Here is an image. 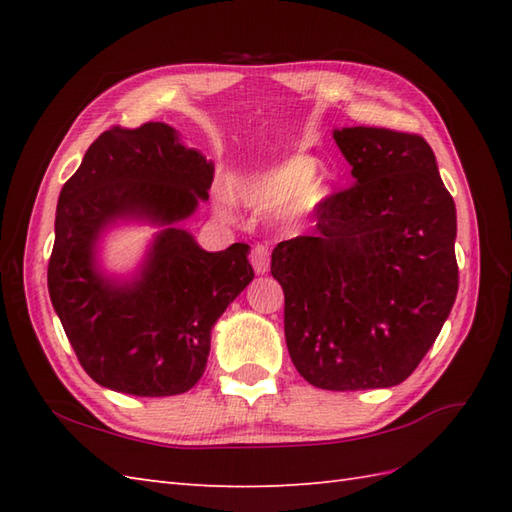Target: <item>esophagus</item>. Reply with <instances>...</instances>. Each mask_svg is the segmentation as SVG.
<instances>
[{
	"instance_id": "1",
	"label": "esophagus",
	"mask_w": 512,
	"mask_h": 512,
	"mask_svg": "<svg viewBox=\"0 0 512 512\" xmlns=\"http://www.w3.org/2000/svg\"><path fill=\"white\" fill-rule=\"evenodd\" d=\"M250 264H253L257 275H266L268 268H270V253H268V248L262 246V244H257V246L253 248V253H250Z\"/></svg>"
}]
</instances>
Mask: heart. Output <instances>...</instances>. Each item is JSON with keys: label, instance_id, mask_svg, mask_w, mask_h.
Instances as JSON below:
<instances>
[{"label": "heart", "instance_id": "b5f03b06", "mask_svg": "<svg viewBox=\"0 0 512 512\" xmlns=\"http://www.w3.org/2000/svg\"><path fill=\"white\" fill-rule=\"evenodd\" d=\"M317 176V162L308 156H290L235 184V198L248 209L270 213L284 209L290 222L314 213L328 200L330 187Z\"/></svg>", "mask_w": 512, "mask_h": 512}]
</instances>
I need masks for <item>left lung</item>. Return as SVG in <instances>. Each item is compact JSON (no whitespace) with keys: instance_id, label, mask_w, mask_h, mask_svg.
Wrapping results in <instances>:
<instances>
[{"instance_id":"1","label":"left lung","mask_w":512,"mask_h":512,"mask_svg":"<svg viewBox=\"0 0 512 512\" xmlns=\"http://www.w3.org/2000/svg\"><path fill=\"white\" fill-rule=\"evenodd\" d=\"M354 184L317 209L314 235L277 244L286 345L310 385L402 383L458 295L455 202L427 140L383 127L334 129Z\"/></svg>"}]
</instances>
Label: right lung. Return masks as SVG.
<instances>
[{"label": "right lung", "instance_id": "1", "mask_svg": "<svg viewBox=\"0 0 512 512\" xmlns=\"http://www.w3.org/2000/svg\"><path fill=\"white\" fill-rule=\"evenodd\" d=\"M213 162L167 123L112 127L63 184L54 217L48 290L85 372L112 391L176 396L204 374L211 330L255 273L250 246L200 248L180 222L209 200ZM159 228L129 278L100 266L105 230Z\"/></svg>", "mask_w": 512, "mask_h": 512}]
</instances>
